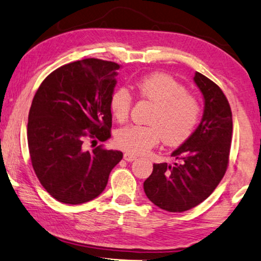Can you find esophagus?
I'll return each instance as SVG.
<instances>
[{"mask_svg":"<svg viewBox=\"0 0 261 261\" xmlns=\"http://www.w3.org/2000/svg\"><path fill=\"white\" fill-rule=\"evenodd\" d=\"M123 160L127 162H133L134 160H136V156L133 155V153L126 152V153H123Z\"/></svg>","mask_w":261,"mask_h":261,"instance_id":"esophagus-1","label":"esophagus"}]
</instances>
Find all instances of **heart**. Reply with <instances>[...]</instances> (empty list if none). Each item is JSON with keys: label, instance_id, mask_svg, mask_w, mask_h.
<instances>
[{"label": "heart", "instance_id": "heart-1", "mask_svg": "<svg viewBox=\"0 0 261 261\" xmlns=\"http://www.w3.org/2000/svg\"><path fill=\"white\" fill-rule=\"evenodd\" d=\"M135 89L141 98L155 105L149 126L130 125L115 133V144L129 153L141 155L150 150L163 138L169 146H178L193 133L202 113L200 100L182 84L165 74L140 79ZM133 97L126 88H118L110 98V110L119 122L127 120Z\"/></svg>", "mask_w": 261, "mask_h": 261}]
</instances>
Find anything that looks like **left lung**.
I'll return each mask as SVG.
<instances>
[{
  "instance_id": "1",
  "label": "left lung",
  "mask_w": 261,
  "mask_h": 261,
  "mask_svg": "<svg viewBox=\"0 0 261 261\" xmlns=\"http://www.w3.org/2000/svg\"><path fill=\"white\" fill-rule=\"evenodd\" d=\"M194 82L203 95L201 122L171 156L178 163L153 164L143 182L144 193L157 207L181 213L211 195L229 164L232 139V113L220 87L196 71Z\"/></svg>"
}]
</instances>
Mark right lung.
Listing matches in <instances>:
<instances>
[{
    "label": "right lung",
    "mask_w": 261,
    "mask_h": 261,
    "mask_svg": "<svg viewBox=\"0 0 261 261\" xmlns=\"http://www.w3.org/2000/svg\"><path fill=\"white\" fill-rule=\"evenodd\" d=\"M120 66L84 59L58 68L33 97L28 122L30 157L42 187L58 201L80 204L105 190L122 152L85 141L111 138L110 98Z\"/></svg>",
    "instance_id": "add662e5"
}]
</instances>
